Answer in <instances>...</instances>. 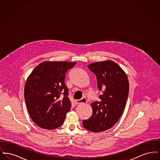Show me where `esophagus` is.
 Here are the masks:
<instances>
[{
	"mask_svg": "<svg viewBox=\"0 0 160 160\" xmlns=\"http://www.w3.org/2000/svg\"><path fill=\"white\" fill-rule=\"evenodd\" d=\"M87 102V99L86 98H82V99L76 100L75 103L76 104H85Z\"/></svg>",
	"mask_w": 160,
	"mask_h": 160,
	"instance_id": "obj_1",
	"label": "esophagus"
}]
</instances>
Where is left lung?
I'll list each match as a JSON object with an SVG mask.
<instances>
[{
  "instance_id": "8db88e82",
  "label": "left lung",
  "mask_w": 160,
  "mask_h": 160,
  "mask_svg": "<svg viewBox=\"0 0 160 160\" xmlns=\"http://www.w3.org/2000/svg\"><path fill=\"white\" fill-rule=\"evenodd\" d=\"M88 68L96 75L98 88L103 94L100 101L92 103L91 117L83 120V125L92 132H102L121 118L128 97L129 82L125 71L113 61L92 63Z\"/></svg>"
}]
</instances>
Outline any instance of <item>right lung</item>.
<instances>
[{"mask_svg":"<svg viewBox=\"0 0 160 160\" xmlns=\"http://www.w3.org/2000/svg\"><path fill=\"white\" fill-rule=\"evenodd\" d=\"M76 64V62H42L28 77L24 99L31 119L39 127L53 129L63 124L71 107L65 74Z\"/></svg>","mask_w":160,"mask_h":160,"instance_id":"add662e5","label":"right lung"}]
</instances>
